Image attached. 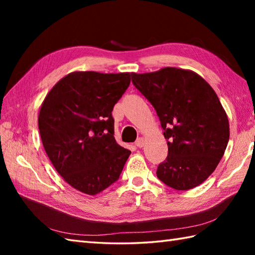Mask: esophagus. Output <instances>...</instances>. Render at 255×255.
<instances>
[{"mask_svg": "<svg viewBox=\"0 0 255 255\" xmlns=\"http://www.w3.org/2000/svg\"><path fill=\"white\" fill-rule=\"evenodd\" d=\"M134 144H136L137 148H142L143 144H144V139L143 138H138L136 143H134Z\"/></svg>", "mask_w": 255, "mask_h": 255, "instance_id": "obj_1", "label": "esophagus"}]
</instances>
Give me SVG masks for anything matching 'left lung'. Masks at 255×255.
Segmentation results:
<instances>
[{"mask_svg": "<svg viewBox=\"0 0 255 255\" xmlns=\"http://www.w3.org/2000/svg\"><path fill=\"white\" fill-rule=\"evenodd\" d=\"M136 89L154 107L167 141L156 176L177 191L198 186L217 167L229 141V122L213 88L193 71L163 68L131 73Z\"/></svg>", "mask_w": 255, "mask_h": 255, "instance_id": "left-lung-1", "label": "left lung"}]
</instances>
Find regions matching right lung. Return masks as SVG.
<instances>
[{
  "label": "right lung",
  "instance_id": "add662e5",
  "mask_svg": "<svg viewBox=\"0 0 255 255\" xmlns=\"http://www.w3.org/2000/svg\"><path fill=\"white\" fill-rule=\"evenodd\" d=\"M130 73L72 72L47 94L38 127L48 158L73 188L96 195L115 183L130 151L114 138L113 108Z\"/></svg>",
  "mask_w": 255,
  "mask_h": 255
}]
</instances>
